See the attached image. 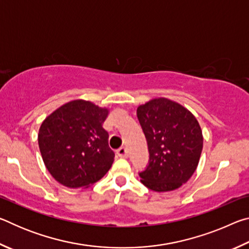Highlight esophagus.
<instances>
[{"label": "esophagus", "instance_id": "obj_1", "mask_svg": "<svg viewBox=\"0 0 249 249\" xmlns=\"http://www.w3.org/2000/svg\"><path fill=\"white\" fill-rule=\"evenodd\" d=\"M116 154L119 157H122V158H127L128 157V151L127 149L125 148V147H121V148H119L116 150Z\"/></svg>", "mask_w": 249, "mask_h": 249}]
</instances>
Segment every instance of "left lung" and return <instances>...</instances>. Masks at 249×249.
Listing matches in <instances>:
<instances>
[{
	"label": "left lung",
	"mask_w": 249,
	"mask_h": 249,
	"mask_svg": "<svg viewBox=\"0 0 249 249\" xmlns=\"http://www.w3.org/2000/svg\"><path fill=\"white\" fill-rule=\"evenodd\" d=\"M137 117L149 150V165L140 174L141 182L156 192L180 188L199 165L203 148L199 122L188 108L166 98L140 105Z\"/></svg>",
	"instance_id": "left-lung-1"
}]
</instances>
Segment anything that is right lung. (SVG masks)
Instances as JSON below:
<instances>
[{"instance_id":"obj_1","label":"right lung","mask_w":249,"mask_h":249,"mask_svg":"<svg viewBox=\"0 0 249 249\" xmlns=\"http://www.w3.org/2000/svg\"><path fill=\"white\" fill-rule=\"evenodd\" d=\"M109 109L73 100L43 121L38 145L49 174L68 188H88L112 167L115 154L103 128Z\"/></svg>"}]
</instances>
